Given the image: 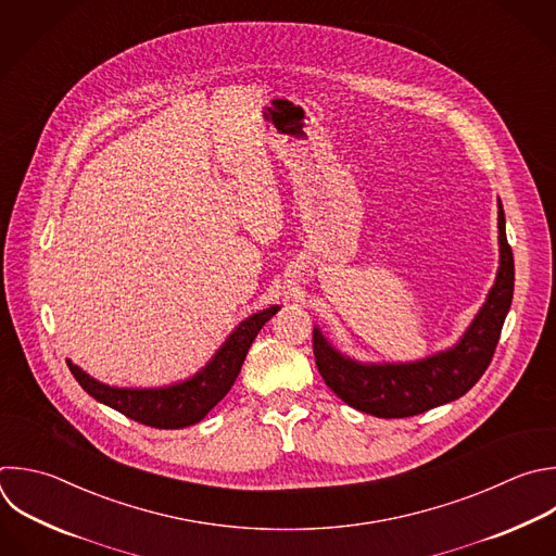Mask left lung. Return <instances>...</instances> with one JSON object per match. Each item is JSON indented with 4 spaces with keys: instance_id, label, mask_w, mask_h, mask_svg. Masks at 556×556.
I'll list each match as a JSON object with an SVG mask.
<instances>
[{
    "instance_id": "obj_1",
    "label": "left lung",
    "mask_w": 556,
    "mask_h": 556,
    "mask_svg": "<svg viewBox=\"0 0 556 556\" xmlns=\"http://www.w3.org/2000/svg\"><path fill=\"white\" fill-rule=\"evenodd\" d=\"M497 229L500 270L495 286L454 349L415 364H357L333 351L314 329L312 346L318 374L344 404L374 417L404 419L463 397L482 378L493 359L515 286V262L504 231L502 203Z\"/></svg>"
}]
</instances>
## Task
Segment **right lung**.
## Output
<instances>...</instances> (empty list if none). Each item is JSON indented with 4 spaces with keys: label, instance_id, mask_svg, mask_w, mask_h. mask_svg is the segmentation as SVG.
Listing matches in <instances>:
<instances>
[{
    "label": "right lung",
    "instance_id": "right-lung-1",
    "mask_svg": "<svg viewBox=\"0 0 556 556\" xmlns=\"http://www.w3.org/2000/svg\"><path fill=\"white\" fill-rule=\"evenodd\" d=\"M277 309L279 307L275 305L247 318L199 376H194L190 382L169 389H113L96 382L72 362L70 371L93 400L111 406L113 410L126 415L137 424L159 430L188 428L192 424H199L231 391L255 336L260 333L264 323H268L277 314Z\"/></svg>",
    "mask_w": 556,
    "mask_h": 556
}]
</instances>
